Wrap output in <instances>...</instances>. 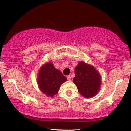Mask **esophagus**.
Segmentation results:
<instances>
[{
  "mask_svg": "<svg viewBox=\"0 0 131 131\" xmlns=\"http://www.w3.org/2000/svg\"><path fill=\"white\" fill-rule=\"evenodd\" d=\"M67 78L68 81H71V78L70 76H67Z\"/></svg>",
  "mask_w": 131,
  "mask_h": 131,
  "instance_id": "34e87169",
  "label": "esophagus"
}]
</instances>
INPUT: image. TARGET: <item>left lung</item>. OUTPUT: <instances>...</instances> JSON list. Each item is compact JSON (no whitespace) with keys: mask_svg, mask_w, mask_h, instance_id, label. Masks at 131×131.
I'll return each mask as SVG.
<instances>
[{"mask_svg":"<svg viewBox=\"0 0 131 131\" xmlns=\"http://www.w3.org/2000/svg\"><path fill=\"white\" fill-rule=\"evenodd\" d=\"M74 83L79 92L85 98L94 97L97 94L101 84L100 74L95 69L83 61L79 63L75 68Z\"/></svg>","mask_w":131,"mask_h":131,"instance_id":"1","label":"left lung"}]
</instances>
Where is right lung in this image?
Masks as SVG:
<instances>
[{
  "mask_svg": "<svg viewBox=\"0 0 131 131\" xmlns=\"http://www.w3.org/2000/svg\"><path fill=\"white\" fill-rule=\"evenodd\" d=\"M37 81L40 91L47 96L53 97L59 91L61 84L67 81V78L52 63L49 62L40 69Z\"/></svg>",
  "mask_w": 131,
  "mask_h": 131,
  "instance_id": "right-lung-1",
  "label": "right lung"
}]
</instances>
